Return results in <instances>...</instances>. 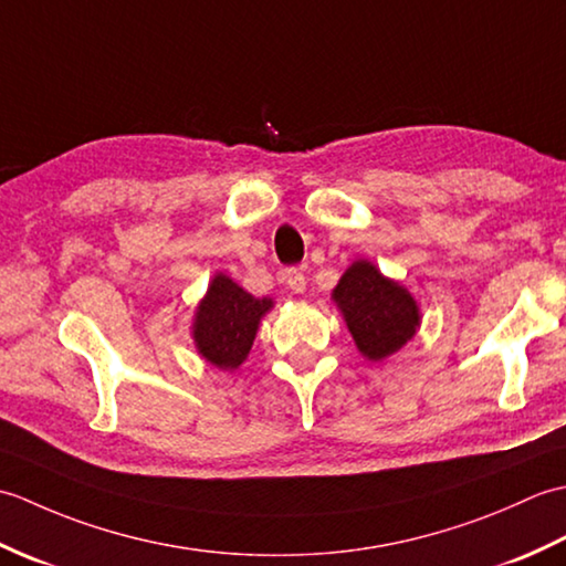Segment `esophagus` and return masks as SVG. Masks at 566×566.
<instances>
[{
    "label": "esophagus",
    "mask_w": 566,
    "mask_h": 566,
    "mask_svg": "<svg viewBox=\"0 0 566 566\" xmlns=\"http://www.w3.org/2000/svg\"><path fill=\"white\" fill-rule=\"evenodd\" d=\"M284 282L294 294H304L306 290V274L302 268H290L284 272Z\"/></svg>",
    "instance_id": "34e87169"
}]
</instances>
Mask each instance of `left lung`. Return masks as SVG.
Masks as SVG:
<instances>
[{"mask_svg": "<svg viewBox=\"0 0 566 566\" xmlns=\"http://www.w3.org/2000/svg\"><path fill=\"white\" fill-rule=\"evenodd\" d=\"M359 353L384 359L413 338L418 328V306L403 286L381 276L367 260H357L333 292Z\"/></svg>", "mask_w": 566, "mask_h": 566, "instance_id": "obj_1", "label": "left lung"}]
</instances>
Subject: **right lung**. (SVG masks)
<instances>
[{
	"mask_svg": "<svg viewBox=\"0 0 566 566\" xmlns=\"http://www.w3.org/2000/svg\"><path fill=\"white\" fill-rule=\"evenodd\" d=\"M270 308V298H255L226 274H216L197 308L195 343L199 353L221 369L240 367L255 340L262 314Z\"/></svg>",
	"mask_w": 566,
	"mask_h": 566,
	"instance_id": "add662e5",
	"label": "right lung"
}]
</instances>
